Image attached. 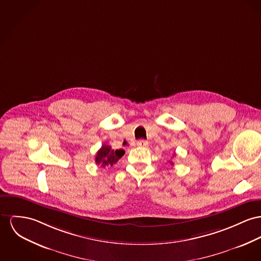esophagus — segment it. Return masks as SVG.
<instances>
[{"mask_svg": "<svg viewBox=\"0 0 261 261\" xmlns=\"http://www.w3.org/2000/svg\"><path fill=\"white\" fill-rule=\"evenodd\" d=\"M137 144H138V146H140V147H147L149 143H148V141H147V140L140 139V140H139V141L137 142Z\"/></svg>", "mask_w": 261, "mask_h": 261, "instance_id": "esophagus-1", "label": "esophagus"}]
</instances>
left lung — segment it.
<instances>
[{
  "label": "left lung",
  "mask_w": 261,
  "mask_h": 261,
  "mask_svg": "<svg viewBox=\"0 0 261 261\" xmlns=\"http://www.w3.org/2000/svg\"><path fill=\"white\" fill-rule=\"evenodd\" d=\"M169 162H170V164H173V162H172V161H169Z\"/></svg>",
  "instance_id": "1"
}]
</instances>
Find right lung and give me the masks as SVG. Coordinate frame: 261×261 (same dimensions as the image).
I'll list each match as a JSON object with an SVG mask.
<instances>
[{"instance_id": "obj_1", "label": "right lung", "mask_w": 261, "mask_h": 261, "mask_svg": "<svg viewBox=\"0 0 261 261\" xmlns=\"http://www.w3.org/2000/svg\"><path fill=\"white\" fill-rule=\"evenodd\" d=\"M124 154V150L122 149H112L110 145L103 144L102 147L98 150L95 161L98 165L102 167L113 166L121 157Z\"/></svg>"}]
</instances>
